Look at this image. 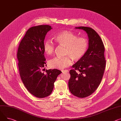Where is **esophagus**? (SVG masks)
I'll return each mask as SVG.
<instances>
[{"label":"esophagus","mask_w":121,"mask_h":121,"mask_svg":"<svg viewBox=\"0 0 121 121\" xmlns=\"http://www.w3.org/2000/svg\"><path fill=\"white\" fill-rule=\"evenodd\" d=\"M61 72H62L63 73H64L65 72H68V70H62Z\"/></svg>","instance_id":"esophagus-1"}]
</instances>
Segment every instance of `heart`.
I'll use <instances>...</instances> for the list:
<instances>
[{
  "label": "heart",
  "instance_id": "obj_1",
  "mask_svg": "<svg viewBox=\"0 0 121 121\" xmlns=\"http://www.w3.org/2000/svg\"><path fill=\"white\" fill-rule=\"evenodd\" d=\"M55 40L60 44L66 47L65 57L56 56L49 60L50 67L63 69L72 65V59L74 61L81 60L87 52L88 42L86 39L79 38L77 35L68 31L59 32L54 37ZM45 53L51 55L54 52L55 44L50 39L46 40L43 44Z\"/></svg>",
  "mask_w": 121,
  "mask_h": 121
}]
</instances>
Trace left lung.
<instances>
[{
	"label": "left lung",
	"mask_w": 121,
	"mask_h": 121,
	"mask_svg": "<svg viewBox=\"0 0 121 121\" xmlns=\"http://www.w3.org/2000/svg\"><path fill=\"white\" fill-rule=\"evenodd\" d=\"M83 30L88 38V47L83 57L72 66L68 82L69 89L73 95L85 98L91 95L102 80L105 67L104 47L100 37L91 28L78 27Z\"/></svg>",
	"instance_id": "8db88e82"
}]
</instances>
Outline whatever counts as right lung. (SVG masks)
<instances>
[{
    "label": "right lung",
    "mask_w": 121,
    "mask_h": 121,
    "mask_svg": "<svg viewBox=\"0 0 121 121\" xmlns=\"http://www.w3.org/2000/svg\"><path fill=\"white\" fill-rule=\"evenodd\" d=\"M51 26L41 25L31 27L18 46L17 53L20 76L24 86L34 96L42 98L50 95L60 70L42 69L46 66L43 49L44 40Z\"/></svg>",
    "instance_id": "add662e5"
}]
</instances>
